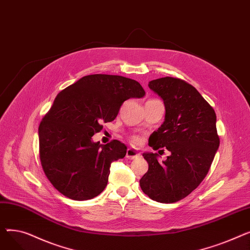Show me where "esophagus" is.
I'll use <instances>...</instances> for the list:
<instances>
[{"label": "esophagus", "instance_id": "34e87169", "mask_svg": "<svg viewBox=\"0 0 250 250\" xmlns=\"http://www.w3.org/2000/svg\"><path fill=\"white\" fill-rule=\"evenodd\" d=\"M140 156V153L136 150V149H133V148H128L126 150V157L128 159H135L137 158V157Z\"/></svg>", "mask_w": 250, "mask_h": 250}]
</instances>
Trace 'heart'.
I'll return each mask as SVG.
<instances>
[{
	"instance_id": "obj_1",
	"label": "heart",
	"mask_w": 250,
	"mask_h": 250,
	"mask_svg": "<svg viewBox=\"0 0 250 250\" xmlns=\"http://www.w3.org/2000/svg\"><path fill=\"white\" fill-rule=\"evenodd\" d=\"M136 141H137V140H136Z\"/></svg>"
}]
</instances>
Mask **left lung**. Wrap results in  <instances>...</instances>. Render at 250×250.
<instances>
[{"instance_id": "obj_1", "label": "left lung", "mask_w": 250, "mask_h": 250, "mask_svg": "<svg viewBox=\"0 0 250 250\" xmlns=\"http://www.w3.org/2000/svg\"><path fill=\"white\" fill-rule=\"evenodd\" d=\"M149 88L165 105V120L149 138L153 150L171 155L159 162L157 153L143 156L149 164L140 186L153 201L172 204L198 188L208 172L219 148L215 110L193 86L177 78L152 80Z\"/></svg>"}]
</instances>
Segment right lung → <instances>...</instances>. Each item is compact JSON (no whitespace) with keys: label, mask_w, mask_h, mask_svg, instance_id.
Here are the masks:
<instances>
[{"label":"right lung","mask_w":250,"mask_h":250,"mask_svg":"<svg viewBox=\"0 0 250 250\" xmlns=\"http://www.w3.org/2000/svg\"><path fill=\"white\" fill-rule=\"evenodd\" d=\"M145 94L133 79L102 74L85 76L60 92L38 137L42 169L61 193L86 201L104 190L111 163L124 158L127 148L117 140L101 145L92 137L102 123L114 120L125 100Z\"/></svg>","instance_id":"obj_1"}]
</instances>
